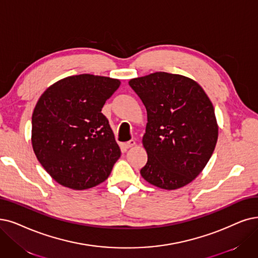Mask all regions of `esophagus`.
<instances>
[{
	"mask_svg": "<svg viewBox=\"0 0 258 258\" xmlns=\"http://www.w3.org/2000/svg\"><path fill=\"white\" fill-rule=\"evenodd\" d=\"M135 145H136V141L135 140H130L127 143H125L126 148H131V147H133Z\"/></svg>",
	"mask_w": 258,
	"mask_h": 258,
	"instance_id": "1",
	"label": "esophagus"
}]
</instances>
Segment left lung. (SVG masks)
Masks as SVG:
<instances>
[{"label": "left lung", "mask_w": 258, "mask_h": 258, "mask_svg": "<svg viewBox=\"0 0 258 258\" xmlns=\"http://www.w3.org/2000/svg\"><path fill=\"white\" fill-rule=\"evenodd\" d=\"M147 111L141 176L154 186L181 188L199 176L214 152L218 123L212 101L195 80L156 72L129 80Z\"/></svg>", "instance_id": "1"}]
</instances>
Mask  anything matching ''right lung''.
<instances>
[{
	"label": "right lung",
	"mask_w": 258,
	"mask_h": 258,
	"mask_svg": "<svg viewBox=\"0 0 258 258\" xmlns=\"http://www.w3.org/2000/svg\"><path fill=\"white\" fill-rule=\"evenodd\" d=\"M118 79L80 74L61 79L40 96L32 117V144L49 176L82 190L104 182L120 149L101 113Z\"/></svg>",
	"instance_id": "add662e5"
}]
</instances>
